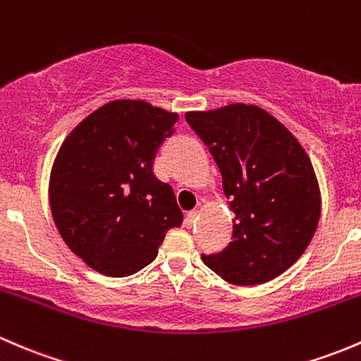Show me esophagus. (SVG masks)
<instances>
[{
	"label": "esophagus",
	"mask_w": 361,
	"mask_h": 361,
	"mask_svg": "<svg viewBox=\"0 0 361 361\" xmlns=\"http://www.w3.org/2000/svg\"><path fill=\"white\" fill-rule=\"evenodd\" d=\"M198 215H200L198 208H195V210L189 212V214L185 215V224H188L189 228H191V226H195L196 224V219H198Z\"/></svg>",
	"instance_id": "1"
}]
</instances>
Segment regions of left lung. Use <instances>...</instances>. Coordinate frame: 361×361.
Returning a JSON list of instances; mask_svg holds the SVG:
<instances>
[{"mask_svg": "<svg viewBox=\"0 0 361 361\" xmlns=\"http://www.w3.org/2000/svg\"><path fill=\"white\" fill-rule=\"evenodd\" d=\"M185 121L207 144L222 176L233 241L203 262L233 285L280 276L306 252L322 215L313 163L283 123L255 104L189 111Z\"/></svg>", "mask_w": 361, "mask_h": 361, "instance_id": "1", "label": "left lung"}]
</instances>
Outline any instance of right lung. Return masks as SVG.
Returning <instances> with one entry per match:
<instances>
[{
    "label": "right lung",
    "mask_w": 361,
    "mask_h": 361,
    "mask_svg": "<svg viewBox=\"0 0 361 361\" xmlns=\"http://www.w3.org/2000/svg\"><path fill=\"white\" fill-rule=\"evenodd\" d=\"M177 120L146 100H111L74 126L55 156L48 182L55 228L97 273H137L154 261L166 231L180 228L176 195L153 172Z\"/></svg>",
    "instance_id": "1"
}]
</instances>
